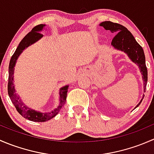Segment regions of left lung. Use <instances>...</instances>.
<instances>
[{"instance_id": "left-lung-1", "label": "left lung", "mask_w": 154, "mask_h": 154, "mask_svg": "<svg viewBox=\"0 0 154 154\" xmlns=\"http://www.w3.org/2000/svg\"><path fill=\"white\" fill-rule=\"evenodd\" d=\"M100 26L103 27L106 30H109L112 33H116L112 38L111 45L115 49L125 53L131 61L137 65L142 74L144 83V91H145L147 82V70L145 64V57L142 48L136 41L131 32L124 26L112 21H103L100 23ZM144 97V94H143L142 100L135 108L139 106Z\"/></svg>"}]
</instances>
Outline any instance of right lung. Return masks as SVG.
<instances>
[{
  "label": "right lung",
  "instance_id": "right-lung-1",
  "mask_svg": "<svg viewBox=\"0 0 154 154\" xmlns=\"http://www.w3.org/2000/svg\"><path fill=\"white\" fill-rule=\"evenodd\" d=\"M45 24H38L32 29V30L27 33L24 37L21 42L18 45V48L15 50V53L11 57V60L9 65V80H8V94L10 98L12 100V103L14 104L17 111L18 112L21 116H22L24 119H28L29 121L35 122H47L50 119L55 117L60 110L63 108V105L66 101V97H67V92L68 85L63 86L60 88L59 94H60V103L57 108L50 112H42L37 111L33 109L29 108L22 101L21 97L16 93V90L14 86V72H15V66L16 62L19 56L23 52L24 49L28 48L31 45L34 44L37 41L43 37V35L40 32L45 28Z\"/></svg>",
  "mask_w": 154,
  "mask_h": 154
}]
</instances>
